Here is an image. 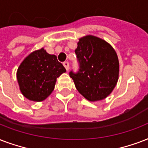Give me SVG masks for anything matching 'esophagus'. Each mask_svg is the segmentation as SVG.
<instances>
[{"instance_id":"esophagus-1","label":"esophagus","mask_w":148,"mask_h":148,"mask_svg":"<svg viewBox=\"0 0 148 148\" xmlns=\"http://www.w3.org/2000/svg\"><path fill=\"white\" fill-rule=\"evenodd\" d=\"M63 64H64V67L66 68V71H68V70H69V63H68L67 61H66V62H64Z\"/></svg>"}]
</instances>
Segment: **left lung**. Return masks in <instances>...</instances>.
I'll return each instance as SVG.
<instances>
[{
  "instance_id": "8db88e82",
  "label": "left lung",
  "mask_w": 148,
  "mask_h": 148,
  "mask_svg": "<svg viewBox=\"0 0 148 148\" xmlns=\"http://www.w3.org/2000/svg\"><path fill=\"white\" fill-rule=\"evenodd\" d=\"M79 71L70 72L79 93L91 101L106 99L119 78L117 54L106 41L94 36L81 38L75 49Z\"/></svg>"
}]
</instances>
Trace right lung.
I'll list each match as a JSON object with an SVG mask.
<instances>
[{
  "label": "right lung",
  "mask_w": 148,
  "mask_h": 148,
  "mask_svg": "<svg viewBox=\"0 0 148 148\" xmlns=\"http://www.w3.org/2000/svg\"><path fill=\"white\" fill-rule=\"evenodd\" d=\"M66 72L55 55L43 48L26 56L17 71L21 94L30 101H42L53 91L56 78Z\"/></svg>",
  "instance_id": "1"
}]
</instances>
